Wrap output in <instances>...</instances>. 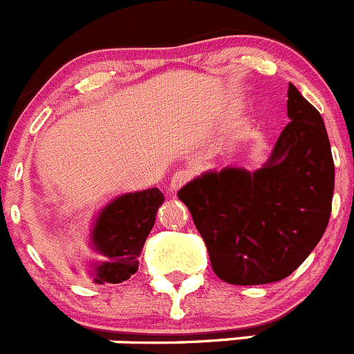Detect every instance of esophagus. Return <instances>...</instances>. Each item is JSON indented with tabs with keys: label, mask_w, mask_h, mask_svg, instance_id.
Masks as SVG:
<instances>
[{
	"label": "esophagus",
	"mask_w": 354,
	"mask_h": 354,
	"mask_svg": "<svg viewBox=\"0 0 354 354\" xmlns=\"http://www.w3.org/2000/svg\"><path fill=\"white\" fill-rule=\"evenodd\" d=\"M192 174L194 173L190 169H178L176 173L173 174V178H171V192H178V190L192 178Z\"/></svg>",
	"instance_id": "1"
}]
</instances>
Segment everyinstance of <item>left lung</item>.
Returning <instances> with one entry per match:
<instances>
[{"label": "left lung", "instance_id": "8db88e82", "mask_svg": "<svg viewBox=\"0 0 354 354\" xmlns=\"http://www.w3.org/2000/svg\"><path fill=\"white\" fill-rule=\"evenodd\" d=\"M288 125L255 173L225 167L178 192L206 243L211 267L230 285L288 277L322 239L332 213V150L319 111L288 85Z\"/></svg>", "mask_w": 354, "mask_h": 354}]
</instances>
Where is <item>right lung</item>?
I'll return each mask as SVG.
<instances>
[{"mask_svg": "<svg viewBox=\"0 0 354 354\" xmlns=\"http://www.w3.org/2000/svg\"><path fill=\"white\" fill-rule=\"evenodd\" d=\"M162 203L160 190L148 188L117 197L99 213L92 229V246L104 260L94 263V283H122L136 272L138 257Z\"/></svg>", "mask_w": 354, "mask_h": 354, "instance_id": "1", "label": "right lung"}]
</instances>
